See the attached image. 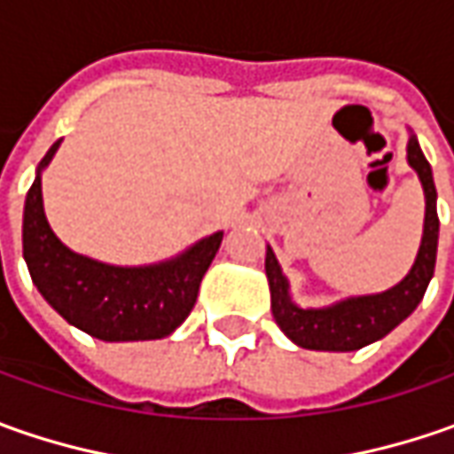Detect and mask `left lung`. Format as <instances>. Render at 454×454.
Instances as JSON below:
<instances>
[{
  "label": "left lung",
  "instance_id": "obj_1",
  "mask_svg": "<svg viewBox=\"0 0 454 454\" xmlns=\"http://www.w3.org/2000/svg\"><path fill=\"white\" fill-rule=\"evenodd\" d=\"M407 161L417 171L425 189V230L411 270L394 288L372 295H351L323 308H301L293 301L288 278L283 275V268L268 245L265 275L270 283L272 318L280 325V331L301 348L356 351L384 339L404 318H410L414 308L422 303L425 290L434 275L440 219H437V189L432 179V166L427 164L425 153L419 149V141L411 131L407 141Z\"/></svg>",
  "mask_w": 454,
  "mask_h": 454
}]
</instances>
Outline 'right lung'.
Segmentation results:
<instances>
[{"instance_id": "1", "label": "right lung", "mask_w": 454, "mask_h": 454, "mask_svg": "<svg viewBox=\"0 0 454 454\" xmlns=\"http://www.w3.org/2000/svg\"><path fill=\"white\" fill-rule=\"evenodd\" d=\"M58 149L60 141L44 153L25 200L22 253L32 283L65 321L93 339L156 340L174 333L197 303L222 232L201 237L176 257L136 268L73 253L44 217L43 171Z\"/></svg>"}]
</instances>
